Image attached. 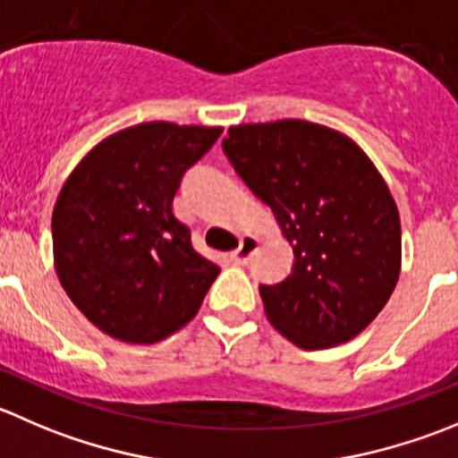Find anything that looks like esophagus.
Returning a JSON list of instances; mask_svg holds the SVG:
<instances>
[{
	"instance_id": "34e87169",
	"label": "esophagus",
	"mask_w": 458,
	"mask_h": 458,
	"mask_svg": "<svg viewBox=\"0 0 458 458\" xmlns=\"http://www.w3.org/2000/svg\"><path fill=\"white\" fill-rule=\"evenodd\" d=\"M257 248H259V239L250 237V234H246V237L239 239L237 250L230 252V259H233L234 264H239V266L248 264V261H250V257L257 252Z\"/></svg>"
}]
</instances>
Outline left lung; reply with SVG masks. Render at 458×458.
Segmentation results:
<instances>
[{
  "instance_id": "1",
  "label": "left lung",
  "mask_w": 458,
  "mask_h": 458,
  "mask_svg": "<svg viewBox=\"0 0 458 458\" xmlns=\"http://www.w3.org/2000/svg\"><path fill=\"white\" fill-rule=\"evenodd\" d=\"M221 145L293 246L291 275L259 286L268 322L306 352L365 331L401 275V216L369 157L295 118L230 127Z\"/></svg>"
}]
</instances>
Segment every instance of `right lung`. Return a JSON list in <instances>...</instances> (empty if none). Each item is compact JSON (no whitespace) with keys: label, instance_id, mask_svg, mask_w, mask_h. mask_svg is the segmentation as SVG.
I'll use <instances>...</instances> for the list:
<instances>
[{"label":"right lung","instance_id":"add662e5","mask_svg":"<svg viewBox=\"0 0 458 458\" xmlns=\"http://www.w3.org/2000/svg\"><path fill=\"white\" fill-rule=\"evenodd\" d=\"M221 127L140 123L78 163L53 208V261L84 318L131 344L165 340L201 309L219 266L172 212L185 172Z\"/></svg>","mask_w":458,"mask_h":458}]
</instances>
